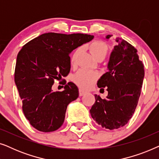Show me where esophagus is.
Segmentation results:
<instances>
[{"label":"esophagus","mask_w":159,"mask_h":159,"mask_svg":"<svg viewBox=\"0 0 159 159\" xmlns=\"http://www.w3.org/2000/svg\"><path fill=\"white\" fill-rule=\"evenodd\" d=\"M86 92L85 91H84L83 90H82V89H80L79 90V95L80 96H82V95H84V94H85Z\"/></svg>","instance_id":"obj_1"}]
</instances>
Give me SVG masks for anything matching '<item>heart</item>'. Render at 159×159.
I'll return each mask as SVG.
<instances>
[{
    "mask_svg": "<svg viewBox=\"0 0 159 159\" xmlns=\"http://www.w3.org/2000/svg\"><path fill=\"white\" fill-rule=\"evenodd\" d=\"M92 55L98 59L103 58V59L107 55L108 48V45L103 41H95L92 43L89 47ZM81 48H77L71 56V64H75L77 56L79 55ZM98 74L95 71H87L84 69H80L74 75L73 80L80 88L83 89H90L94 85L95 82L98 79Z\"/></svg>",
    "mask_w": 159,
    "mask_h": 159,
    "instance_id": "heart-1",
    "label": "heart"
}]
</instances>
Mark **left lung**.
<instances>
[{"label":"left lung","mask_w":159,"mask_h":159,"mask_svg":"<svg viewBox=\"0 0 159 159\" xmlns=\"http://www.w3.org/2000/svg\"><path fill=\"white\" fill-rule=\"evenodd\" d=\"M112 35L106 36L108 40ZM108 63V71L98 81V87H106L108 95L101 98L95 95V102L90 110L93 119L106 129L123 127L134 114L144 79V66L136 48L127 41L116 38Z\"/></svg>","instance_id":"left-lung-1"}]
</instances>
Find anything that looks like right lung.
I'll use <instances>...</instances> for the list:
<instances>
[{
  "mask_svg": "<svg viewBox=\"0 0 159 159\" xmlns=\"http://www.w3.org/2000/svg\"><path fill=\"white\" fill-rule=\"evenodd\" d=\"M93 38L87 34L48 32L26 43L19 52L15 84L24 114L36 129L53 132L63 125L67 106L77 98L79 90L71 82H64L61 92L53 91V84L69 75L71 51Z\"/></svg>",
  "mask_w": 159,
  "mask_h": 159,
  "instance_id": "add662e5",
  "label": "right lung"
}]
</instances>
